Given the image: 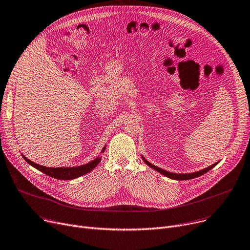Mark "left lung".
Returning <instances> with one entry per match:
<instances>
[{"mask_svg":"<svg viewBox=\"0 0 250 250\" xmlns=\"http://www.w3.org/2000/svg\"><path fill=\"white\" fill-rule=\"evenodd\" d=\"M142 158H143L144 162H145L151 168H153L154 170H156V171H158L159 173H161V174H163V175H165V176H167L169 178H171V179H175V180H188V179H192V178H195V177H199V176L207 173L208 170H211L212 168H214L218 164V162H217V163H215V164H213L211 166H208V167H207L205 169H202V170H200V171H196V172H192V173H179L178 174V173H173V172L166 171V170H164L162 168H159V167L153 165L152 163L148 162L145 158H144L143 156H142Z\"/></svg>","mask_w":250,"mask_h":250,"instance_id":"1","label":"left lung"}]
</instances>
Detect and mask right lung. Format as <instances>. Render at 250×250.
Instances as JSON below:
<instances>
[{"instance_id": "right-lung-1", "label": "right lung", "mask_w": 250, "mask_h": 250, "mask_svg": "<svg viewBox=\"0 0 250 250\" xmlns=\"http://www.w3.org/2000/svg\"><path fill=\"white\" fill-rule=\"evenodd\" d=\"M105 148L103 147L101 153L104 152ZM22 157L24 158V160L29 163L31 166H33L34 168L38 169L39 171L43 172L44 174L54 177L57 179H62V180H69V179H75L80 177L90 171H92V169H94L99 162L101 161V157H97L96 159H94L93 161H91L85 165H81V166H76V167H57V168H52V167H45L42 165L36 164L32 161H30L28 158H26L24 155H22Z\"/></svg>"}]
</instances>
